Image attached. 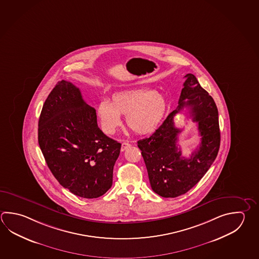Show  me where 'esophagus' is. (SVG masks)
I'll use <instances>...</instances> for the list:
<instances>
[{
	"mask_svg": "<svg viewBox=\"0 0 259 259\" xmlns=\"http://www.w3.org/2000/svg\"><path fill=\"white\" fill-rule=\"evenodd\" d=\"M131 147V145L129 144V143H127V142H123L122 144V147H121V150L122 151H124V150H126L128 147Z\"/></svg>",
	"mask_w": 259,
	"mask_h": 259,
	"instance_id": "esophagus-1",
	"label": "esophagus"
}]
</instances>
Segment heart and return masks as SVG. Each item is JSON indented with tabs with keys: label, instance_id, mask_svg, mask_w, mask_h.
Wrapping results in <instances>:
<instances>
[{
	"label": "heart",
	"instance_id": "heart-1",
	"mask_svg": "<svg viewBox=\"0 0 259 259\" xmlns=\"http://www.w3.org/2000/svg\"><path fill=\"white\" fill-rule=\"evenodd\" d=\"M167 103L161 93L147 88L125 89L112 93L110 102L102 101L96 113L103 131L113 134L122 124L121 115L134 132L147 135L156 131L166 115Z\"/></svg>",
	"mask_w": 259,
	"mask_h": 259
}]
</instances>
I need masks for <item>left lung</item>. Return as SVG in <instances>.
<instances>
[{"instance_id":"left-lung-1","label":"left lung","mask_w":259,"mask_h":259,"mask_svg":"<svg viewBox=\"0 0 259 259\" xmlns=\"http://www.w3.org/2000/svg\"><path fill=\"white\" fill-rule=\"evenodd\" d=\"M184 78L176 110L168 114L151 137L137 142L152 190L164 198H176L190 191L206 174L219 151L221 135L214 101L193 74H187ZM184 107L198 123L202 137L200 146L189 158L181 154L177 136L181 130L174 123L176 113Z\"/></svg>"}]
</instances>
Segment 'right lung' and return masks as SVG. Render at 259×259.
I'll return each mask as SVG.
<instances>
[{
  "label": "right lung",
  "instance_id": "add662e5",
  "mask_svg": "<svg viewBox=\"0 0 259 259\" xmlns=\"http://www.w3.org/2000/svg\"><path fill=\"white\" fill-rule=\"evenodd\" d=\"M38 144L56 180L75 195L98 198L112 187L121 144L98 127L95 109L72 83L59 81L49 93L38 121Z\"/></svg>",
  "mask_w": 259,
  "mask_h": 259
}]
</instances>
